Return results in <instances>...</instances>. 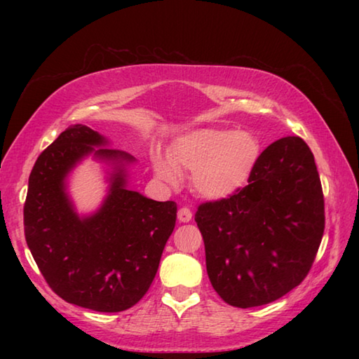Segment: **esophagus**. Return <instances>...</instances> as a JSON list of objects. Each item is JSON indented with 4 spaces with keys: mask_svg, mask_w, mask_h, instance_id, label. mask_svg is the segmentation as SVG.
Here are the masks:
<instances>
[{
    "mask_svg": "<svg viewBox=\"0 0 359 359\" xmlns=\"http://www.w3.org/2000/svg\"><path fill=\"white\" fill-rule=\"evenodd\" d=\"M177 218H179V222H182V223H188L191 220V212H190V209H187V208H182L179 212H177Z\"/></svg>",
    "mask_w": 359,
    "mask_h": 359,
    "instance_id": "obj_1",
    "label": "esophagus"
}]
</instances>
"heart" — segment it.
<instances>
[{"instance_id":"heart-1","label":"heart","mask_w":359,"mask_h":359,"mask_svg":"<svg viewBox=\"0 0 359 359\" xmlns=\"http://www.w3.org/2000/svg\"><path fill=\"white\" fill-rule=\"evenodd\" d=\"M263 156V144L252 131L198 128L175 139L169 158H156L155 171L169 185L180 182V171L191 172L198 196L222 201L248 185Z\"/></svg>"}]
</instances>
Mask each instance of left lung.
<instances>
[{"instance_id":"left-lung-1","label":"left lung","mask_w":359,"mask_h":359,"mask_svg":"<svg viewBox=\"0 0 359 359\" xmlns=\"http://www.w3.org/2000/svg\"><path fill=\"white\" fill-rule=\"evenodd\" d=\"M194 220L214 290L229 306L258 307L297 287L325 231V201L309 145L282 137L263 151L234 196L204 203Z\"/></svg>"}]
</instances>
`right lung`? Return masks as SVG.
Returning a JSON list of instances; mask_svg holds the SVG:
<instances>
[{"instance_id": "add662e5", "label": "right lung", "mask_w": 359, "mask_h": 359, "mask_svg": "<svg viewBox=\"0 0 359 359\" xmlns=\"http://www.w3.org/2000/svg\"><path fill=\"white\" fill-rule=\"evenodd\" d=\"M87 156L107 166L108 194L81 216L67 177ZM136 158L109 149L85 125H71L42 151L29 174L23 208L29 252L55 293L96 312H121L147 293L177 218L174 201H154L128 188Z\"/></svg>"}]
</instances>
